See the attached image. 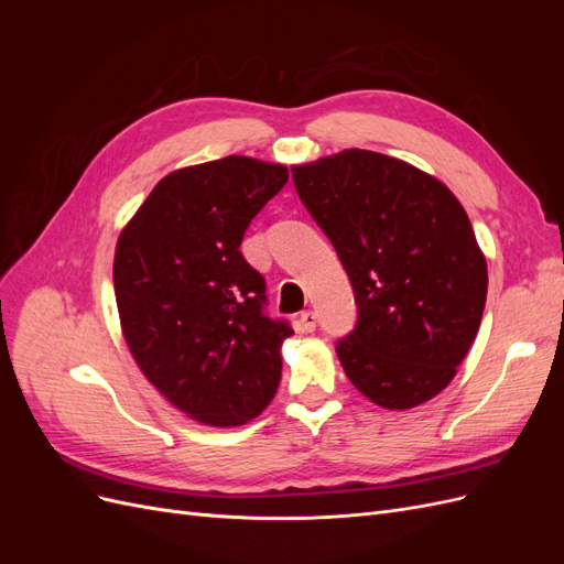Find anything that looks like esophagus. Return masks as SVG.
Listing matches in <instances>:
<instances>
[{"label":"esophagus","instance_id":"esophagus-1","mask_svg":"<svg viewBox=\"0 0 564 564\" xmlns=\"http://www.w3.org/2000/svg\"><path fill=\"white\" fill-rule=\"evenodd\" d=\"M315 327H317V313L315 311H303L299 315V329L311 334V332H315Z\"/></svg>","mask_w":564,"mask_h":564}]
</instances>
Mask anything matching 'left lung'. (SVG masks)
Listing matches in <instances>:
<instances>
[{
    "label": "left lung",
    "instance_id": "left-lung-1",
    "mask_svg": "<svg viewBox=\"0 0 564 564\" xmlns=\"http://www.w3.org/2000/svg\"><path fill=\"white\" fill-rule=\"evenodd\" d=\"M303 207L329 237L357 322L336 355L373 404L412 409L454 379L482 322L487 263L445 183L371 150L292 169Z\"/></svg>",
    "mask_w": 564,
    "mask_h": 564
}]
</instances>
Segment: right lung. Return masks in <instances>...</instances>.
Segmentation results:
<instances>
[{
    "mask_svg": "<svg viewBox=\"0 0 564 564\" xmlns=\"http://www.w3.org/2000/svg\"><path fill=\"white\" fill-rule=\"evenodd\" d=\"M286 178V166L240 155L178 169L117 240L115 299L133 360L204 425L247 423L280 386L294 329L268 315L265 280L240 245Z\"/></svg>",
    "mask_w": 564,
    "mask_h": 564,
    "instance_id": "1",
    "label": "right lung"
}]
</instances>
